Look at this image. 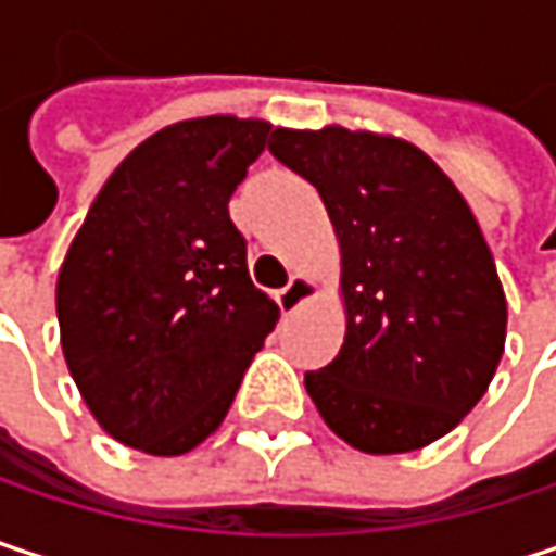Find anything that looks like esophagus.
<instances>
[{
	"label": "esophagus",
	"mask_w": 556,
	"mask_h": 556,
	"mask_svg": "<svg viewBox=\"0 0 556 556\" xmlns=\"http://www.w3.org/2000/svg\"><path fill=\"white\" fill-rule=\"evenodd\" d=\"M315 292H318L315 279L305 277V274H295V277L289 279V286L277 292V305L282 308V315H289V312H299L305 302H312V299H315Z\"/></svg>",
	"instance_id": "34e87169"
}]
</instances>
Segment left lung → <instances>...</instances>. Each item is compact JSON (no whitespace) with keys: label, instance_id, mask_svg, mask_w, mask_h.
<instances>
[{"label":"left lung","instance_id":"8db88e82","mask_svg":"<svg viewBox=\"0 0 556 556\" xmlns=\"http://www.w3.org/2000/svg\"><path fill=\"white\" fill-rule=\"evenodd\" d=\"M341 244L348 331L305 374L325 425L364 454L428 447L483 399L505 351V292L460 189L415 144L328 125L277 128Z\"/></svg>","mask_w":556,"mask_h":556}]
</instances>
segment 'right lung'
I'll use <instances>...</instances> for the list:
<instances>
[{"label":"right lung","mask_w":556,"mask_h":556,"mask_svg":"<svg viewBox=\"0 0 556 556\" xmlns=\"http://www.w3.org/2000/svg\"><path fill=\"white\" fill-rule=\"evenodd\" d=\"M270 122L205 115L141 141L99 189L60 277L73 383L122 444L179 457L225 421L277 302L248 274L228 199Z\"/></svg>","instance_id":"obj_1"}]
</instances>
